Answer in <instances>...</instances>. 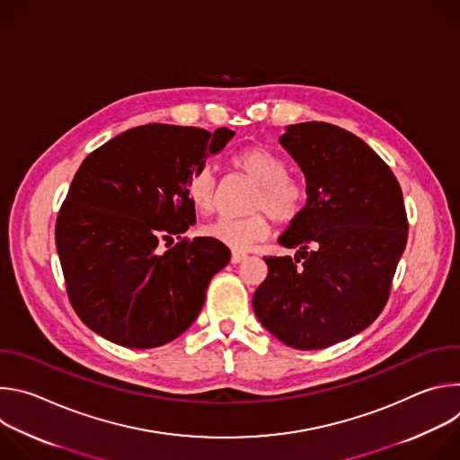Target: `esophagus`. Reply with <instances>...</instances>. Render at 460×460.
<instances>
[{
  "mask_svg": "<svg viewBox=\"0 0 460 460\" xmlns=\"http://www.w3.org/2000/svg\"><path fill=\"white\" fill-rule=\"evenodd\" d=\"M247 258V254H243V252H233L231 254V261H233V264H240V261H243Z\"/></svg>",
  "mask_w": 460,
  "mask_h": 460,
  "instance_id": "34e87169",
  "label": "esophagus"
}]
</instances>
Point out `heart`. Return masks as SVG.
I'll return each mask as SVG.
<instances>
[{
    "instance_id": "heart-1",
    "label": "heart",
    "mask_w": 460,
    "mask_h": 460,
    "mask_svg": "<svg viewBox=\"0 0 460 460\" xmlns=\"http://www.w3.org/2000/svg\"><path fill=\"white\" fill-rule=\"evenodd\" d=\"M233 165L260 185L254 209H266L277 222H289L298 215L304 190L298 181L288 176V165L277 153L260 146H251L233 156ZM187 194L196 209H213L217 178L211 167H200L190 174ZM270 229L268 215L256 213L243 218L218 217L204 227V233L234 251H249L270 234Z\"/></svg>"
}]
</instances>
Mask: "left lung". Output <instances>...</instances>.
Returning <instances> with one entry per match:
<instances>
[{
  "mask_svg": "<svg viewBox=\"0 0 460 460\" xmlns=\"http://www.w3.org/2000/svg\"><path fill=\"white\" fill-rule=\"evenodd\" d=\"M279 142L304 172L307 199L279 238L298 249L295 260L264 258L270 271L252 309L280 342L322 349L358 335L384 309L408 242L404 199L384 160L346 128L295 123Z\"/></svg>",
  "mask_w": 460,
  "mask_h": 460,
  "instance_id": "obj_1",
  "label": "left lung"
}]
</instances>
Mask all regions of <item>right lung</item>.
Wrapping results in <instances>:
<instances>
[{"label":"right lung","mask_w":460,"mask_h":460,"mask_svg":"<svg viewBox=\"0 0 460 460\" xmlns=\"http://www.w3.org/2000/svg\"><path fill=\"white\" fill-rule=\"evenodd\" d=\"M233 137L227 127L149 123L84 160L56 220V249L71 304L94 333L151 349L192 325L231 252L209 236L160 243L196 222L187 181Z\"/></svg>","instance_id":"obj_1"}]
</instances>
